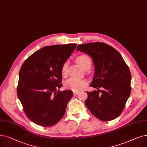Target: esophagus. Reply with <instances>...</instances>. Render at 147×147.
Listing matches in <instances>:
<instances>
[{"label":"esophagus","instance_id":"34e87169","mask_svg":"<svg viewBox=\"0 0 147 147\" xmlns=\"http://www.w3.org/2000/svg\"><path fill=\"white\" fill-rule=\"evenodd\" d=\"M79 93V92H73V95H74V96H76V95H78Z\"/></svg>","mask_w":147,"mask_h":147}]
</instances>
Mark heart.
Returning a JSON list of instances; mask_svg holds the SVG:
<instances>
[{
    "instance_id": "heart-1",
    "label": "heart",
    "mask_w": 147,
    "mask_h": 147,
    "mask_svg": "<svg viewBox=\"0 0 147 147\" xmlns=\"http://www.w3.org/2000/svg\"><path fill=\"white\" fill-rule=\"evenodd\" d=\"M77 63L84 69L89 67H91L92 60L91 58L86 55H82L79 56L76 59ZM68 64L67 63H64L61 67V73L63 76H65L67 73ZM88 84V82L85 79H78L75 78H71L66 80L65 86L67 88L72 90L74 92H78L82 90Z\"/></svg>"
}]
</instances>
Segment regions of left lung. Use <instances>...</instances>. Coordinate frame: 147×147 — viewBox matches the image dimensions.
Returning <instances> with one entry per match:
<instances>
[{
  "label": "left lung",
  "instance_id": "8db88e82",
  "mask_svg": "<svg viewBox=\"0 0 147 147\" xmlns=\"http://www.w3.org/2000/svg\"><path fill=\"white\" fill-rule=\"evenodd\" d=\"M77 51L88 54L95 65L90 86L98 90L86 92L85 105L99 120L108 121L116 119L124 109L131 92L132 78L127 65L116 49L104 43L79 45Z\"/></svg>",
  "mask_w": 147,
  "mask_h": 147
}]
</instances>
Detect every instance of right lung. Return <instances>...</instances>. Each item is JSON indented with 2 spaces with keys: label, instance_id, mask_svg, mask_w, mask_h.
Masks as SVG:
<instances>
[{
  "label": "right lung",
  "instance_id": "obj_1",
  "mask_svg": "<svg viewBox=\"0 0 147 147\" xmlns=\"http://www.w3.org/2000/svg\"><path fill=\"white\" fill-rule=\"evenodd\" d=\"M77 44L48 46L30 55L19 73L17 95L27 117L36 124L49 127L65 114L73 92L63 86L62 65Z\"/></svg>",
  "mask_w": 147,
  "mask_h": 147
}]
</instances>
